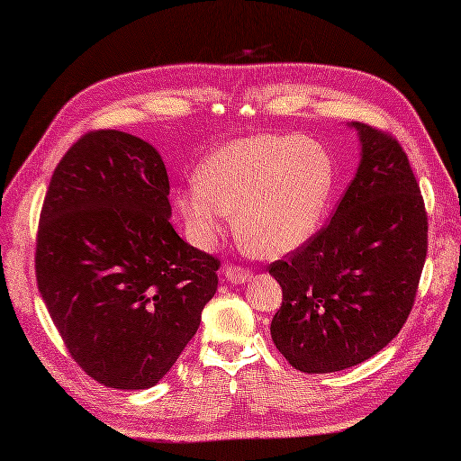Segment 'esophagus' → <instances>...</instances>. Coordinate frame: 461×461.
<instances>
[{
    "mask_svg": "<svg viewBox=\"0 0 461 461\" xmlns=\"http://www.w3.org/2000/svg\"><path fill=\"white\" fill-rule=\"evenodd\" d=\"M225 279L231 283H248L251 279V271L240 266H228L225 267Z\"/></svg>",
    "mask_w": 461,
    "mask_h": 461,
    "instance_id": "esophagus-1",
    "label": "esophagus"
}]
</instances>
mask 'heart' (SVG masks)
<instances>
[{"instance_id": "1", "label": "heart", "mask_w": 461, "mask_h": 461, "mask_svg": "<svg viewBox=\"0 0 461 461\" xmlns=\"http://www.w3.org/2000/svg\"><path fill=\"white\" fill-rule=\"evenodd\" d=\"M335 180V162L322 144L263 132L215 149L200 164L195 184L176 194V208L195 246L208 248L233 213L240 248L276 259L315 236Z\"/></svg>"}]
</instances>
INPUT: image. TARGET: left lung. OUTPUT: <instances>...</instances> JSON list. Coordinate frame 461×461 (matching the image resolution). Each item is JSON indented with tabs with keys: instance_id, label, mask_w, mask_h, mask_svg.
<instances>
[{
	"instance_id": "1",
	"label": "left lung",
	"mask_w": 461,
	"mask_h": 461,
	"mask_svg": "<svg viewBox=\"0 0 461 461\" xmlns=\"http://www.w3.org/2000/svg\"><path fill=\"white\" fill-rule=\"evenodd\" d=\"M357 176L305 246L273 261L283 289L271 339L307 375L345 370L393 340L414 307L428 251V213L393 134L352 122Z\"/></svg>"
}]
</instances>
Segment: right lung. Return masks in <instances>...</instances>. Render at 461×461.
Masks as SVG:
<instances>
[{
  "mask_svg": "<svg viewBox=\"0 0 461 461\" xmlns=\"http://www.w3.org/2000/svg\"><path fill=\"white\" fill-rule=\"evenodd\" d=\"M168 194L160 154L121 131L83 134L45 194L37 287L73 360L109 388L154 386L218 291L220 261L174 231Z\"/></svg>",
  "mask_w": 461,
  "mask_h": 461,
  "instance_id": "right-lung-1",
  "label": "right lung"
}]
</instances>
